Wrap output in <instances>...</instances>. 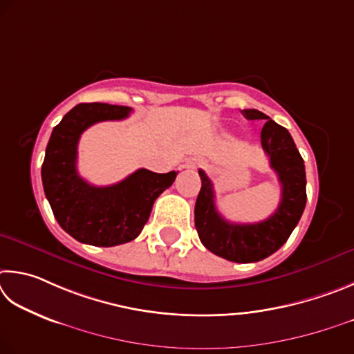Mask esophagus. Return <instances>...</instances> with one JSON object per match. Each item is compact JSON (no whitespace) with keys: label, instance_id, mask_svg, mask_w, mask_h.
I'll list each match as a JSON object with an SVG mask.
<instances>
[{"label":"esophagus","instance_id":"esophagus-1","mask_svg":"<svg viewBox=\"0 0 354 354\" xmlns=\"http://www.w3.org/2000/svg\"><path fill=\"white\" fill-rule=\"evenodd\" d=\"M196 166H199V160H196V158H191L187 161V163H185V167H196Z\"/></svg>","mask_w":354,"mask_h":354}]
</instances>
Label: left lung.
I'll return each instance as SVG.
<instances>
[{"label": "left lung", "mask_w": 354, "mask_h": 354, "mask_svg": "<svg viewBox=\"0 0 354 354\" xmlns=\"http://www.w3.org/2000/svg\"><path fill=\"white\" fill-rule=\"evenodd\" d=\"M247 120H263L261 145L270 167L281 183V201L275 213L257 224H233L222 218L214 203L213 183L199 169L201 193L194 208V224L202 244L233 263H257L270 257L289 239L306 205L305 161L292 136L280 124L255 109L243 110Z\"/></svg>", "instance_id": "left-lung-1"}]
</instances>
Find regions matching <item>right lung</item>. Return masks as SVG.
<instances>
[{
    "label": "right lung",
    "mask_w": 354,
    "mask_h": 354,
    "mask_svg": "<svg viewBox=\"0 0 354 354\" xmlns=\"http://www.w3.org/2000/svg\"><path fill=\"white\" fill-rule=\"evenodd\" d=\"M132 109L110 104H79L54 127L41 166L45 196L54 218L79 243L113 247L141 233L153 202L174 183L176 171L138 169L110 187H95L77 174V142L84 130L101 121L124 120Z\"/></svg>",
    "instance_id": "add662e5"
}]
</instances>
